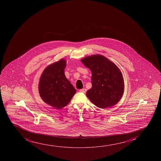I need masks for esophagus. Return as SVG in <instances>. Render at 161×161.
Returning <instances> with one entry per match:
<instances>
[{"label":"esophagus","instance_id":"obj_1","mask_svg":"<svg viewBox=\"0 0 161 161\" xmlns=\"http://www.w3.org/2000/svg\"><path fill=\"white\" fill-rule=\"evenodd\" d=\"M86 91H87V90H86V88H83V89H81V90H80V92L81 93H86Z\"/></svg>","mask_w":161,"mask_h":161}]
</instances>
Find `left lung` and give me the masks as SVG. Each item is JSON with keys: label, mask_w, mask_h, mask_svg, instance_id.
Here are the masks:
<instances>
[{"label": "left lung", "mask_w": 161, "mask_h": 161, "mask_svg": "<svg viewBox=\"0 0 161 161\" xmlns=\"http://www.w3.org/2000/svg\"><path fill=\"white\" fill-rule=\"evenodd\" d=\"M81 62L92 73V87L87 91V97L98 108L116 104L124 89L123 75L117 65L101 55L85 58Z\"/></svg>", "instance_id": "obj_1"}]
</instances>
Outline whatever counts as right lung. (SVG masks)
I'll return each mask as SVG.
<instances>
[{"mask_svg": "<svg viewBox=\"0 0 161 161\" xmlns=\"http://www.w3.org/2000/svg\"><path fill=\"white\" fill-rule=\"evenodd\" d=\"M65 60L61 59L47 66L39 83L40 96L44 102L61 109L70 102L76 90L64 74Z\"/></svg>", "mask_w": 161, "mask_h": 161, "instance_id": "right-lung-1", "label": "right lung"}]
</instances>
